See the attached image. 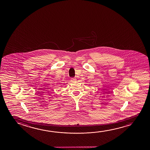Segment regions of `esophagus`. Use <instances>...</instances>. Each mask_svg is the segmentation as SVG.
Instances as JSON below:
<instances>
[{
    "label": "esophagus",
    "mask_w": 150,
    "mask_h": 150,
    "mask_svg": "<svg viewBox=\"0 0 150 150\" xmlns=\"http://www.w3.org/2000/svg\"><path fill=\"white\" fill-rule=\"evenodd\" d=\"M71 81L73 82H75L76 81V79L75 78H72L71 79Z\"/></svg>",
    "instance_id": "obj_1"
}]
</instances>
